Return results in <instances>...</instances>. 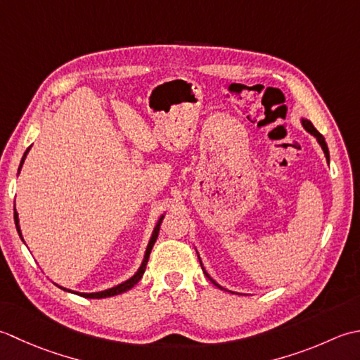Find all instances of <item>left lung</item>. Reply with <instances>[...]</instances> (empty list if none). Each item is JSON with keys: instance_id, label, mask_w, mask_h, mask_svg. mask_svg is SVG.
<instances>
[{"instance_id": "obj_1", "label": "left lung", "mask_w": 360, "mask_h": 360, "mask_svg": "<svg viewBox=\"0 0 360 360\" xmlns=\"http://www.w3.org/2000/svg\"><path fill=\"white\" fill-rule=\"evenodd\" d=\"M302 124H303V127L307 130V131H309V134L311 135H314L315 138H317V141H319V144L321 146V149H323V152H325V157H326V161H328V163H329V150H328V146H326V141H325V138H323V135H321L320 134V131L317 130V129H315L314 126H312V122L309 121V120H302ZM200 259V258H199ZM200 266H202V262H200ZM202 270H203V274L205 275H207L208 278H210V281L212 283V284H214V285H217V288L219 289H224V288H221V285H219L214 280H212V278L207 274V272H205V269H203V266H202Z\"/></svg>"}]
</instances>
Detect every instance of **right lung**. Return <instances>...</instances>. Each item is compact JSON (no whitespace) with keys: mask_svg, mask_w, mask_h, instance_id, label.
Instances as JSON below:
<instances>
[{"mask_svg":"<svg viewBox=\"0 0 360 360\" xmlns=\"http://www.w3.org/2000/svg\"><path fill=\"white\" fill-rule=\"evenodd\" d=\"M29 149H31V148H27V150L25 152L23 158H21V163H20V167H18V172H20V169H21V166H23V163H25V158H26V155H27ZM13 219H15L17 230H18V234H20V236H21L20 225H18V214H17V211H15V214H13ZM161 221H163V216L160 217V221H158L157 226H155V229H153L152 238H150V240H149V245H148V248H146V255H144V259H143V262H141V267L138 269V272H136L134 276H131L130 280L124 281V283H121V284H118V285H115V288H112V289H107V290H102V292H94V293H79V295H82V297H85V298H105V297L120 295V293H122V292H127L129 289L134 288V285H135V284H136V283L143 278V274H144V270H146V266H148V261H149L150 250H152V247H153V244H155V240H157V238H158V231H160ZM21 239H23V238H21ZM62 289H63V288H62ZM63 290H67V289H63ZM68 292H70V290H68Z\"/></svg>","mask_w":360,"mask_h":360,"instance_id":"1","label":"right lung"}]
</instances>
